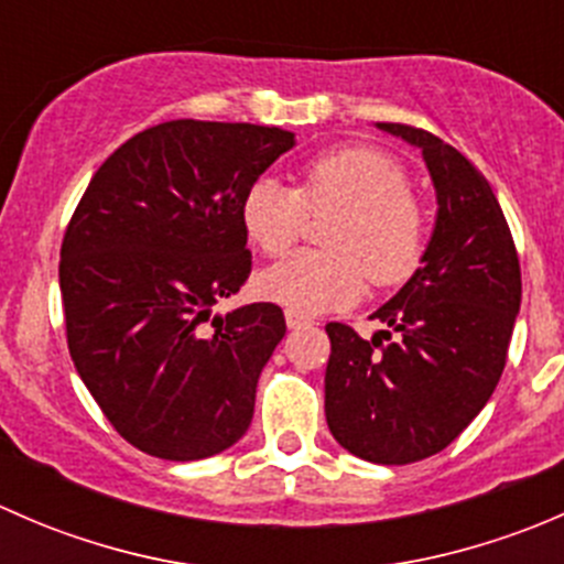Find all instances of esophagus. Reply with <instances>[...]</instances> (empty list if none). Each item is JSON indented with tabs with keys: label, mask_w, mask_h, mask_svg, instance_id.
<instances>
[{
	"label": "esophagus",
	"mask_w": 564,
	"mask_h": 564,
	"mask_svg": "<svg viewBox=\"0 0 564 564\" xmlns=\"http://www.w3.org/2000/svg\"><path fill=\"white\" fill-rule=\"evenodd\" d=\"M286 324H289V327H292V329H300V327H311V324H314V318L305 316V314H300V311L289 308V311H286Z\"/></svg>",
	"instance_id": "obj_1"
}]
</instances>
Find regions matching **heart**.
<instances>
[{"instance_id": "obj_1", "label": "heart", "mask_w": 564, "mask_h": 564, "mask_svg": "<svg viewBox=\"0 0 564 564\" xmlns=\"http://www.w3.org/2000/svg\"><path fill=\"white\" fill-rule=\"evenodd\" d=\"M311 215L327 218L324 246L305 250L259 278V289L300 314L344 308L368 281L395 289L417 272L429 248V209L395 158L373 147H335L300 169V185L259 176L242 198V226L270 259L289 253Z\"/></svg>"}]
</instances>
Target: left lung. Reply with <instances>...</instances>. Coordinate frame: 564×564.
I'll use <instances>...</instances> for the list:
<instances>
[{
	"label": "left lung",
	"instance_id": "1",
	"mask_svg": "<svg viewBox=\"0 0 564 564\" xmlns=\"http://www.w3.org/2000/svg\"><path fill=\"white\" fill-rule=\"evenodd\" d=\"M379 128L423 150L440 215L423 267L373 314L388 329L366 340L349 324L324 327V414L340 447L398 466L445 451L488 403L508 362L521 264L491 185L456 147L414 124Z\"/></svg>",
	"mask_w": 564,
	"mask_h": 564
}]
</instances>
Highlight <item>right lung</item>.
Wrapping results in <instances>:
<instances>
[{"mask_svg": "<svg viewBox=\"0 0 564 564\" xmlns=\"http://www.w3.org/2000/svg\"><path fill=\"white\" fill-rule=\"evenodd\" d=\"M294 133L172 119L124 141L84 191L59 259L67 349L124 442L166 460L235 445L286 333L275 303L213 316L250 275L246 191Z\"/></svg>", "mask_w": 564, "mask_h": 564, "instance_id": "1", "label": "right lung"}]
</instances>
